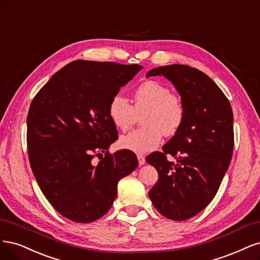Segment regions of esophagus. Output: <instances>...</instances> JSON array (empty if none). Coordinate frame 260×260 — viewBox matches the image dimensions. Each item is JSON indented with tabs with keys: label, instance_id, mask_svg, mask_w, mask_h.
<instances>
[{
	"label": "esophagus",
	"instance_id": "obj_1",
	"mask_svg": "<svg viewBox=\"0 0 260 260\" xmlns=\"http://www.w3.org/2000/svg\"><path fill=\"white\" fill-rule=\"evenodd\" d=\"M137 157H138V163H139V165H144V164H145V162H146V157H145V155L138 154V155H137Z\"/></svg>",
	"mask_w": 260,
	"mask_h": 260
}]
</instances>
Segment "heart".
Here are the masks:
<instances>
[{"label": "heart", "instance_id": "obj_1", "mask_svg": "<svg viewBox=\"0 0 260 260\" xmlns=\"http://www.w3.org/2000/svg\"><path fill=\"white\" fill-rule=\"evenodd\" d=\"M139 114L142 126L123 135L119 144L135 153H147L160 145L163 134L172 137L181 129L187 109L178 94L154 80L141 82L134 89L132 104L120 93L109 100V119L118 129L129 128Z\"/></svg>", "mask_w": 260, "mask_h": 260}]
</instances>
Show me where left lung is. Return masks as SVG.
Returning <instances> with one entry per match:
<instances>
[{"instance_id":"left-lung-1","label":"left lung","mask_w":260,"mask_h":260,"mask_svg":"<svg viewBox=\"0 0 260 260\" xmlns=\"http://www.w3.org/2000/svg\"><path fill=\"white\" fill-rule=\"evenodd\" d=\"M163 75L177 88L187 115L181 129L146 161L158 179L149 191L154 207L166 218L186 220L212 202L231 162L233 112L216 83L193 67L163 66L147 77ZM167 156L175 157L174 164Z\"/></svg>"}]
</instances>
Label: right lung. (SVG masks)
Wrapping results in <instances>:
<instances>
[{
	"label": "right lung",
	"instance_id": "add662e5",
	"mask_svg": "<svg viewBox=\"0 0 260 260\" xmlns=\"http://www.w3.org/2000/svg\"><path fill=\"white\" fill-rule=\"evenodd\" d=\"M141 68L75 60L32 99L27 116L31 170L48 202L66 218L86 223L103 217L118 194V182L137 167L129 150L109 152L119 136L108 104Z\"/></svg>",
	"mask_w": 260,
	"mask_h": 260
}]
</instances>
